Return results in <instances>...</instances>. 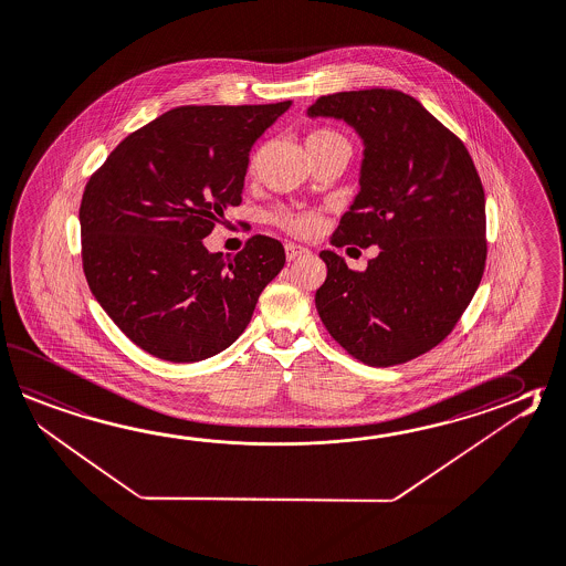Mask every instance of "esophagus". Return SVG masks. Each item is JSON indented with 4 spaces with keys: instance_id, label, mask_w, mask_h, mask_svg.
<instances>
[{
    "instance_id": "esophagus-1",
    "label": "esophagus",
    "mask_w": 566,
    "mask_h": 566,
    "mask_svg": "<svg viewBox=\"0 0 566 566\" xmlns=\"http://www.w3.org/2000/svg\"><path fill=\"white\" fill-rule=\"evenodd\" d=\"M284 250H286V258H289L290 262L292 260H298L302 255L308 254V250L304 248V245H296V243L289 242L284 245Z\"/></svg>"
}]
</instances>
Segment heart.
<instances>
[{"label":"heart","mask_w":566,"mask_h":566,"mask_svg":"<svg viewBox=\"0 0 566 566\" xmlns=\"http://www.w3.org/2000/svg\"><path fill=\"white\" fill-rule=\"evenodd\" d=\"M335 143H346L345 137L335 128H314L306 137V145L311 147H326ZM274 221L282 230L290 231L294 235H311L318 230V216L314 211H292V209H280Z\"/></svg>","instance_id":"obj_1"}]
</instances>
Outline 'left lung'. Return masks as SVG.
Instances as JSON below:
<instances>
[{
	"instance_id": "left-lung-1",
	"label": "left lung",
	"mask_w": 566,
	"mask_h": 566,
	"mask_svg": "<svg viewBox=\"0 0 566 566\" xmlns=\"http://www.w3.org/2000/svg\"><path fill=\"white\" fill-rule=\"evenodd\" d=\"M308 116L345 120L363 139L360 191L333 245H379L365 272L324 250L316 311L348 355L392 367L450 335L484 276L485 197L470 153L409 94L321 96Z\"/></svg>"
}]
</instances>
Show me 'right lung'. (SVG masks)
Returning a JSON list of instances; mask_svg holds the SVG:
<instances>
[{"mask_svg": "<svg viewBox=\"0 0 566 566\" xmlns=\"http://www.w3.org/2000/svg\"><path fill=\"white\" fill-rule=\"evenodd\" d=\"M290 104L179 106L128 135L86 184L88 286L153 357L197 363L226 350L284 268L274 238L254 235L233 258L211 254L203 238L242 203L250 150Z\"/></svg>", "mask_w": 566, "mask_h": 566, "instance_id": "1", "label": "right lung"}]
</instances>
